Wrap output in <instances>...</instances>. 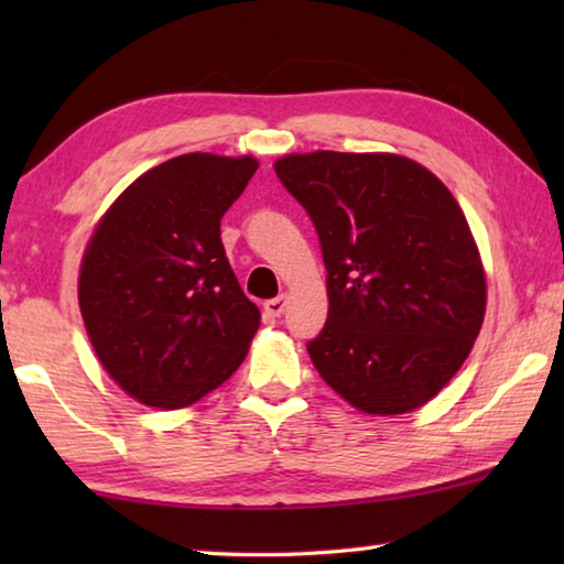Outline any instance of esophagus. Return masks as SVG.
I'll use <instances>...</instances> for the list:
<instances>
[{
  "instance_id": "1",
  "label": "esophagus",
  "mask_w": 564,
  "mask_h": 564,
  "mask_svg": "<svg viewBox=\"0 0 564 564\" xmlns=\"http://www.w3.org/2000/svg\"><path fill=\"white\" fill-rule=\"evenodd\" d=\"M263 311H265V316H269V318H279L281 313L285 311V295H279V299L265 301L263 303Z\"/></svg>"
}]
</instances>
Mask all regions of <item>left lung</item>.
<instances>
[{
  "label": "left lung",
  "instance_id": "left-lung-1",
  "mask_svg": "<svg viewBox=\"0 0 564 564\" xmlns=\"http://www.w3.org/2000/svg\"><path fill=\"white\" fill-rule=\"evenodd\" d=\"M285 191L321 238L328 321L321 378L370 415L410 413L451 383L485 318V271L441 178L395 154H289Z\"/></svg>",
  "mask_w": 564,
  "mask_h": 564
}]
</instances>
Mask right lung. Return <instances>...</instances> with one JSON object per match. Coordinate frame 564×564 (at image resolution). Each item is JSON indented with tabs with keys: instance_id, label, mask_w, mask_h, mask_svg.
Returning <instances> with one entry per match:
<instances>
[{
	"instance_id": "add662e5",
	"label": "right lung",
	"mask_w": 564,
	"mask_h": 564,
	"mask_svg": "<svg viewBox=\"0 0 564 564\" xmlns=\"http://www.w3.org/2000/svg\"><path fill=\"white\" fill-rule=\"evenodd\" d=\"M253 156L184 154L149 169L101 216L79 308L101 366L151 408L196 403L234 376L259 330L221 243Z\"/></svg>"
}]
</instances>
